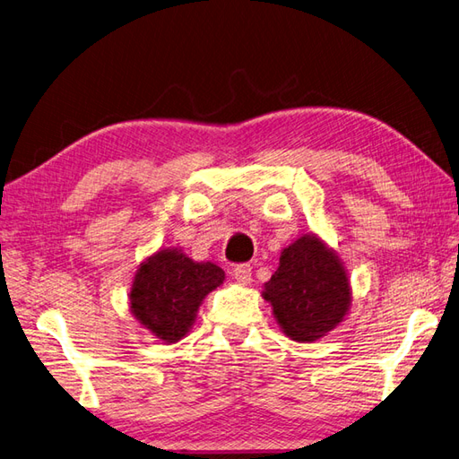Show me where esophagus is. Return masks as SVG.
<instances>
[{
  "mask_svg": "<svg viewBox=\"0 0 459 459\" xmlns=\"http://www.w3.org/2000/svg\"><path fill=\"white\" fill-rule=\"evenodd\" d=\"M232 277L237 279L240 285H250L252 283V267L248 264H240L232 269Z\"/></svg>",
  "mask_w": 459,
  "mask_h": 459,
  "instance_id": "34e87169",
  "label": "esophagus"
}]
</instances>
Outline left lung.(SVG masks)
Instances as JSON below:
<instances>
[{
  "instance_id": "8db88e82",
  "label": "left lung",
  "mask_w": 459,
  "mask_h": 459,
  "mask_svg": "<svg viewBox=\"0 0 459 459\" xmlns=\"http://www.w3.org/2000/svg\"><path fill=\"white\" fill-rule=\"evenodd\" d=\"M262 297L272 304L281 332L292 342L314 343L345 320L352 289L342 257L318 234L307 232L281 250Z\"/></svg>"
}]
</instances>
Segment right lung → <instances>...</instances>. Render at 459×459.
Wrapping results in <instances>:
<instances>
[{"label":"right lung","instance_id":"right-lung-1","mask_svg":"<svg viewBox=\"0 0 459 459\" xmlns=\"http://www.w3.org/2000/svg\"><path fill=\"white\" fill-rule=\"evenodd\" d=\"M225 272L195 262L182 248H160L139 264L129 290V312L160 343H178L195 324L197 310Z\"/></svg>","mask_w":459,"mask_h":459}]
</instances>
